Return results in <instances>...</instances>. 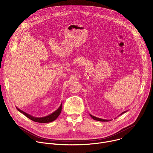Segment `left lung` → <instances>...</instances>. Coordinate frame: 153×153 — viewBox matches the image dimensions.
Instances as JSON below:
<instances>
[{"label": "left lung", "mask_w": 153, "mask_h": 153, "mask_svg": "<svg viewBox=\"0 0 153 153\" xmlns=\"http://www.w3.org/2000/svg\"><path fill=\"white\" fill-rule=\"evenodd\" d=\"M125 112H123V113H122V114H123ZM90 116H91V117L93 119H94V120H98V121H101V122H107L108 120H105V119H100V118H97V117H94V116H91V114H90Z\"/></svg>", "instance_id": "left-lung-1"}]
</instances>
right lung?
Returning <instances> with one entry per match:
<instances>
[{
	"label": "right lung",
	"mask_w": 153,
	"mask_h": 153,
	"mask_svg": "<svg viewBox=\"0 0 153 153\" xmlns=\"http://www.w3.org/2000/svg\"><path fill=\"white\" fill-rule=\"evenodd\" d=\"M62 104H61V105L60 106V107L57 109V110L54 111V113H53L51 114L45 116V117H34L26 113H25L24 111H22L20 110H19V108H16L18 111H19L21 113L24 114L26 117H27L28 119H31V120L36 122H39V123H48V122H51L54 120H56L57 117L60 115L61 111H62Z\"/></svg>",
	"instance_id": "right-lung-1"
}]
</instances>
